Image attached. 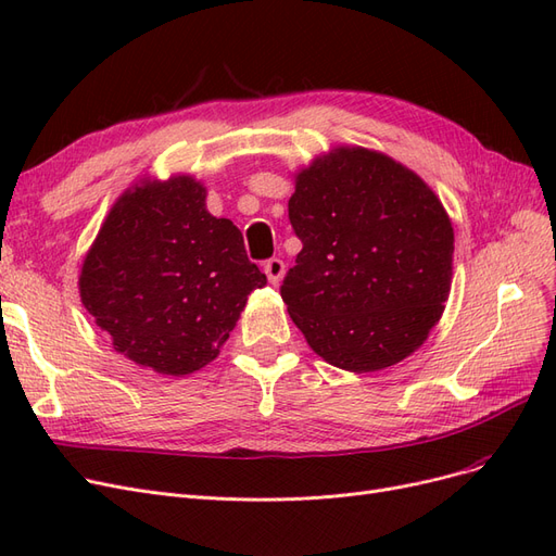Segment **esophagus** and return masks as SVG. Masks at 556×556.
I'll return each mask as SVG.
<instances>
[{
	"instance_id": "esophagus-1",
	"label": "esophagus",
	"mask_w": 556,
	"mask_h": 556,
	"mask_svg": "<svg viewBox=\"0 0 556 556\" xmlns=\"http://www.w3.org/2000/svg\"><path fill=\"white\" fill-rule=\"evenodd\" d=\"M264 274L268 278V282L271 285H278L285 276V262L280 257H271L266 264H264Z\"/></svg>"
}]
</instances>
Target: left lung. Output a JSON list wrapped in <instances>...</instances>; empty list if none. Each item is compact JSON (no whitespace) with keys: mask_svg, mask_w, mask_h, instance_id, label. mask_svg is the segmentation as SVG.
<instances>
[{"mask_svg":"<svg viewBox=\"0 0 556 556\" xmlns=\"http://www.w3.org/2000/svg\"><path fill=\"white\" fill-rule=\"evenodd\" d=\"M288 208L304 248L280 296L319 357L368 374L427 341L450 294L454 231L422 178L341 146L296 174Z\"/></svg>","mask_w":556,"mask_h":556,"instance_id":"1","label":"left lung"}]
</instances>
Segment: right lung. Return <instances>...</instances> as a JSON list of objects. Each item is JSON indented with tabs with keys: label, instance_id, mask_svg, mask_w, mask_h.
<instances>
[{
	"label": "right lung",
	"instance_id": "obj_1",
	"mask_svg": "<svg viewBox=\"0 0 556 556\" xmlns=\"http://www.w3.org/2000/svg\"><path fill=\"white\" fill-rule=\"evenodd\" d=\"M266 276L239 227L206 211L192 176L143 180L115 201L83 260L78 290L113 348L162 376L217 357Z\"/></svg>",
	"mask_w": 556,
	"mask_h": 556
}]
</instances>
